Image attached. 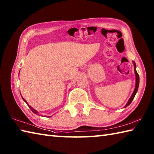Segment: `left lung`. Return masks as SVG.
Listing matches in <instances>:
<instances>
[{
	"label": "left lung",
	"instance_id": "obj_1",
	"mask_svg": "<svg viewBox=\"0 0 154 154\" xmlns=\"http://www.w3.org/2000/svg\"><path fill=\"white\" fill-rule=\"evenodd\" d=\"M132 63L134 64V73H135V76H136V85H135V89L134 90L133 93L132 94L131 97H130V98L129 99L128 101L126 104L125 106H124V108L125 107H127L128 105H130V103H132V101L133 100L136 94L137 93V91H138V87H139V83H140V77H139V75L138 74V73H137L136 71V63L134 61H132Z\"/></svg>",
	"mask_w": 154,
	"mask_h": 154
}]
</instances>
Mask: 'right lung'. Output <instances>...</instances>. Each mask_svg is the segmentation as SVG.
Returning <instances> with one entry per match:
<instances>
[{
	"label": "right lung",
	"mask_w": 154,
	"mask_h": 154,
	"mask_svg": "<svg viewBox=\"0 0 154 154\" xmlns=\"http://www.w3.org/2000/svg\"><path fill=\"white\" fill-rule=\"evenodd\" d=\"M19 73H20V71H19ZM21 97H22V95H21ZM22 99L23 100H24V102L26 103L27 104V105L29 106V108H30V110L32 111V112H33L34 114H37V115H38V111L37 110H35L34 109H33V108H32L31 106H30V105H29V104H28V103H27V101L26 100L24 99V98H23L22 97ZM48 117H51V116H48Z\"/></svg>",
	"instance_id": "right-lung-1"
}]
</instances>
